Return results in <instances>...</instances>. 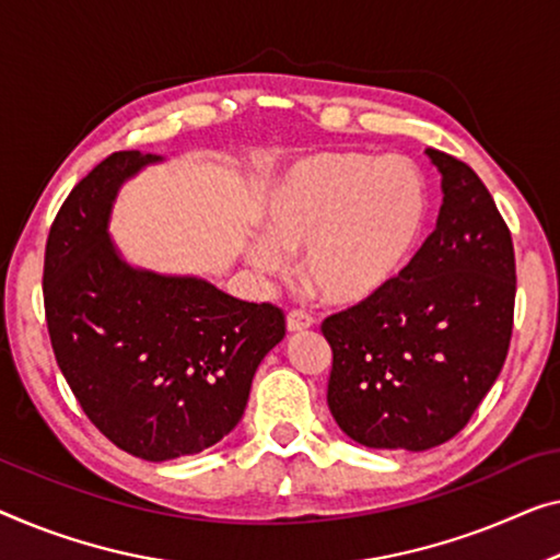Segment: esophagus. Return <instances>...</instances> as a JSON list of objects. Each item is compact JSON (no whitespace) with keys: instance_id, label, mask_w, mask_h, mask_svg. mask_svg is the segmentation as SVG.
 Returning a JSON list of instances; mask_svg holds the SVG:
<instances>
[{"instance_id":"obj_1","label":"esophagus","mask_w":560,"mask_h":560,"mask_svg":"<svg viewBox=\"0 0 560 560\" xmlns=\"http://www.w3.org/2000/svg\"><path fill=\"white\" fill-rule=\"evenodd\" d=\"M308 327H314V316L304 312V308H291L287 316V329L289 331H304Z\"/></svg>"}]
</instances>
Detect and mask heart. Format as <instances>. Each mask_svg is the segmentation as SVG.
Instances as JSON below:
<instances>
[{
	"mask_svg": "<svg viewBox=\"0 0 560 560\" xmlns=\"http://www.w3.org/2000/svg\"><path fill=\"white\" fill-rule=\"evenodd\" d=\"M430 198L402 155L324 150L296 161L261 206L269 236L248 244L258 271H277L283 248L304 246L299 271L324 302L354 304L389 287L420 246Z\"/></svg>",
	"mask_w": 560,
	"mask_h": 560,
	"instance_id": "b5f03b06",
	"label": "heart"
}]
</instances>
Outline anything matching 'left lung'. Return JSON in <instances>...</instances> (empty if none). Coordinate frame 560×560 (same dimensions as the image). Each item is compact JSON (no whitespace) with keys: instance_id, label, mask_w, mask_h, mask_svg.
<instances>
[{"instance_id":"1","label":"left lung","mask_w":560,"mask_h":560,"mask_svg":"<svg viewBox=\"0 0 560 560\" xmlns=\"http://www.w3.org/2000/svg\"><path fill=\"white\" fill-rule=\"evenodd\" d=\"M424 153L445 194L435 231L389 287L322 322L329 410L377 450L420 453L455 438L498 380L513 334L511 231L470 165Z\"/></svg>"}]
</instances>
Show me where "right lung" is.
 <instances>
[{"instance_id":"obj_1","label":"right lung","mask_w":560,"mask_h":560,"mask_svg":"<svg viewBox=\"0 0 560 560\" xmlns=\"http://www.w3.org/2000/svg\"><path fill=\"white\" fill-rule=\"evenodd\" d=\"M161 158L120 150L70 190L45 248L47 331L82 412L150 463L196 455L236 428L256 366L287 334L279 306L194 277L132 269L107 236L118 188Z\"/></svg>"}]
</instances>
